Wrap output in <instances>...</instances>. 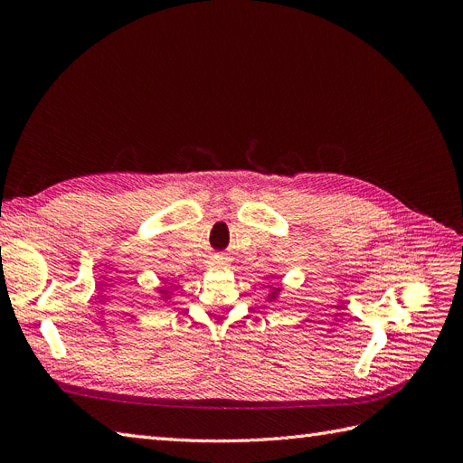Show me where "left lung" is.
Segmentation results:
<instances>
[{
	"label": "left lung",
	"mask_w": 463,
	"mask_h": 463,
	"mask_svg": "<svg viewBox=\"0 0 463 463\" xmlns=\"http://www.w3.org/2000/svg\"><path fill=\"white\" fill-rule=\"evenodd\" d=\"M279 291H282V288H272V289H270V293H269V301H270V303L278 299V296H279Z\"/></svg>",
	"instance_id": "obj_1"
}]
</instances>
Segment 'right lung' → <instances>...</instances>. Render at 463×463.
<instances>
[{
	"label": "right lung",
	"mask_w": 463,
	"mask_h": 463,
	"mask_svg": "<svg viewBox=\"0 0 463 463\" xmlns=\"http://www.w3.org/2000/svg\"><path fill=\"white\" fill-rule=\"evenodd\" d=\"M158 293H160V298H162L164 301H167V299H170V296H172L170 288H160V289H158Z\"/></svg>",
	"instance_id": "obj_1"
}]
</instances>
